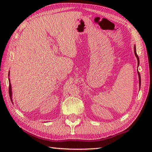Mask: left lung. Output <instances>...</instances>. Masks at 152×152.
<instances>
[{"mask_svg":"<svg viewBox=\"0 0 152 152\" xmlns=\"http://www.w3.org/2000/svg\"><path fill=\"white\" fill-rule=\"evenodd\" d=\"M134 51L135 56H136V57H137V60H138V64H139V58H138V55H137V51H136V46H135V45H134ZM138 78H139V84H140L139 86L140 87L141 79H140V73H139V72H138Z\"/></svg>","mask_w":152,"mask_h":152,"instance_id":"left-lung-1","label":"left lung"}]
</instances>
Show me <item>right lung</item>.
I'll return each instance as SVG.
<instances>
[{"label":"right lung","instance_id":"1","mask_svg":"<svg viewBox=\"0 0 152 152\" xmlns=\"http://www.w3.org/2000/svg\"><path fill=\"white\" fill-rule=\"evenodd\" d=\"M12 86H11V83H10V78H9V95H10V99L11 101H12Z\"/></svg>","mask_w":152,"mask_h":152}]
</instances>
